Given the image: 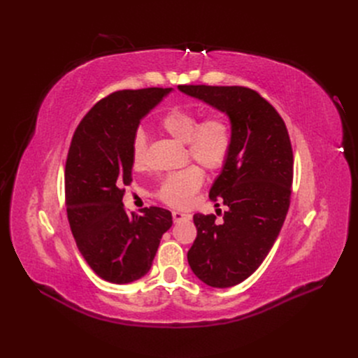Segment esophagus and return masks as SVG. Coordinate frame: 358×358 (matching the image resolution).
<instances>
[{"mask_svg": "<svg viewBox=\"0 0 358 358\" xmlns=\"http://www.w3.org/2000/svg\"><path fill=\"white\" fill-rule=\"evenodd\" d=\"M172 217H173L175 223H178V221H188L192 218L191 214H185V213H179V211H173Z\"/></svg>", "mask_w": 358, "mask_h": 358, "instance_id": "esophagus-1", "label": "esophagus"}]
</instances>
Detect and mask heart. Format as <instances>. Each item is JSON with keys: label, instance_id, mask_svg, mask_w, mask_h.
<instances>
[{"label": "heart", "instance_id": "obj_1", "mask_svg": "<svg viewBox=\"0 0 358 358\" xmlns=\"http://www.w3.org/2000/svg\"><path fill=\"white\" fill-rule=\"evenodd\" d=\"M198 115L185 108L169 109L159 121V128L173 140L183 143L188 157L203 169L215 172L223 167L231 151V128L223 116L211 115L199 123ZM145 135L137 132L132 141L131 160L134 169L144 167ZM203 175L196 166H189L169 176L162 183L157 196L172 208L188 207L201 188Z\"/></svg>", "mask_w": 358, "mask_h": 358}]
</instances>
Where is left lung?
<instances>
[{"label": "left lung", "mask_w": 358, "mask_h": 358, "mask_svg": "<svg viewBox=\"0 0 358 358\" xmlns=\"http://www.w3.org/2000/svg\"><path fill=\"white\" fill-rule=\"evenodd\" d=\"M179 90L230 119V156L210 189L215 206L218 201L226 206L223 223L218 224L214 214L194 215L196 239L188 262L207 285L233 287L258 269L284 224L293 183L290 137L274 106L252 89L179 86Z\"/></svg>", "instance_id": "8db88e82"}]
</instances>
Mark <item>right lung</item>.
<instances>
[{
  "instance_id": "add662e5",
  "label": "right lung",
  "mask_w": 358,
  "mask_h": 358,
  "mask_svg": "<svg viewBox=\"0 0 358 358\" xmlns=\"http://www.w3.org/2000/svg\"><path fill=\"white\" fill-rule=\"evenodd\" d=\"M172 89L109 94L78 124L65 163L66 214L77 248L96 274L113 284L144 277L172 213L150 207L128 214L122 198L132 182V141L141 119Z\"/></svg>"
}]
</instances>
